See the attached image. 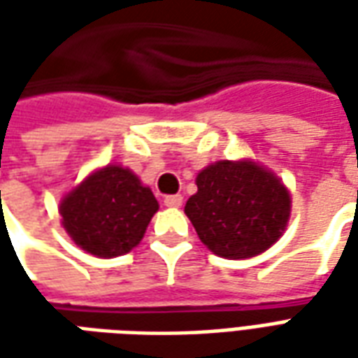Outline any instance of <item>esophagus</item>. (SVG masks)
Instances as JSON below:
<instances>
[{"mask_svg": "<svg viewBox=\"0 0 358 358\" xmlns=\"http://www.w3.org/2000/svg\"><path fill=\"white\" fill-rule=\"evenodd\" d=\"M182 201H184L182 195H166V197H164V205L171 207V209H178V207H182Z\"/></svg>", "mask_w": 358, "mask_h": 358, "instance_id": "34e87169", "label": "esophagus"}]
</instances>
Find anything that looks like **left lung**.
Here are the masks:
<instances>
[{
	"mask_svg": "<svg viewBox=\"0 0 358 358\" xmlns=\"http://www.w3.org/2000/svg\"><path fill=\"white\" fill-rule=\"evenodd\" d=\"M184 213L218 257L261 255L284 234L292 197L274 172L253 161H217L203 169Z\"/></svg>",
	"mask_w": 358,
	"mask_h": 358,
	"instance_id": "8db88e82",
	"label": "left lung"
}]
</instances>
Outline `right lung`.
I'll use <instances>...</instances> for the list:
<instances>
[{
  "label": "right lung",
  "mask_w": 358,
  "mask_h": 358,
  "mask_svg": "<svg viewBox=\"0 0 358 358\" xmlns=\"http://www.w3.org/2000/svg\"><path fill=\"white\" fill-rule=\"evenodd\" d=\"M157 209L153 192L120 164L92 172L59 205L63 228L74 243L101 259L132 251Z\"/></svg>",
  "instance_id": "obj_1"
}]
</instances>
